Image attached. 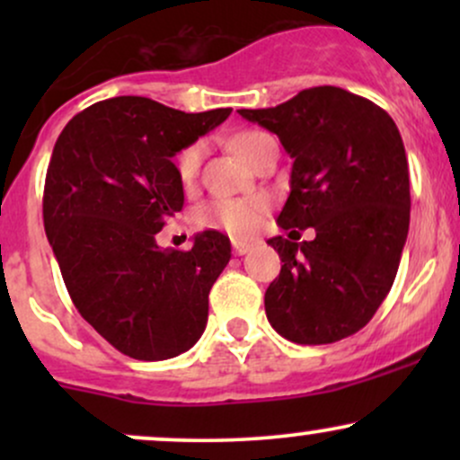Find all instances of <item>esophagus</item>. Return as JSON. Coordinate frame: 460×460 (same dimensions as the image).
I'll list each match as a JSON object with an SVG mask.
<instances>
[{
  "instance_id": "esophagus-1",
  "label": "esophagus",
  "mask_w": 460,
  "mask_h": 460,
  "mask_svg": "<svg viewBox=\"0 0 460 460\" xmlns=\"http://www.w3.org/2000/svg\"><path fill=\"white\" fill-rule=\"evenodd\" d=\"M251 244H248V242H234V252H235V255H246V252L248 251H251Z\"/></svg>"
}]
</instances>
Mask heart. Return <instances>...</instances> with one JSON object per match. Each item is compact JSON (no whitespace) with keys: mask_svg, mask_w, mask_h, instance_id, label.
Instances as JSON below:
<instances>
[{"mask_svg":"<svg viewBox=\"0 0 460 460\" xmlns=\"http://www.w3.org/2000/svg\"><path fill=\"white\" fill-rule=\"evenodd\" d=\"M261 136L266 134L257 129L240 131V134H235L234 138H231V146H234V151L242 157V160L248 162L252 146L257 145V140H260ZM200 157H203V145H200V142H194V145L186 146V149L177 155V177L181 179L183 183L194 181L200 166ZM266 209V199L260 197V194L235 199L218 197L200 205L197 214H194V220H197L199 226L226 231V234L235 237H248L260 229Z\"/></svg>","mask_w":460,"mask_h":460,"instance_id":"heart-1","label":"heart"}]
</instances>
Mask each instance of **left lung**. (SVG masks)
<instances>
[{"instance_id": "8db88e82", "label": "left lung", "mask_w": 460, "mask_h": 460, "mask_svg": "<svg viewBox=\"0 0 460 460\" xmlns=\"http://www.w3.org/2000/svg\"><path fill=\"white\" fill-rule=\"evenodd\" d=\"M237 112L277 134L294 160L277 218L289 237L268 240L283 261L263 298L268 322L294 344L355 335L392 289L409 234V164L394 119L337 86ZM309 226L314 241L291 240Z\"/></svg>"}]
</instances>
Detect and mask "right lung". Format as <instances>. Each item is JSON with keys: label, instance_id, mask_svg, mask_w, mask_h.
I'll list each match as a JSON object with an SVG mask.
<instances>
[{"label": "right lung", "instance_id": "1", "mask_svg": "<svg viewBox=\"0 0 460 460\" xmlns=\"http://www.w3.org/2000/svg\"><path fill=\"white\" fill-rule=\"evenodd\" d=\"M229 114L114 97L73 116L58 136L45 179L47 240L82 318L131 358L181 355L208 324L229 237L203 231L190 251H162L155 234L183 208L172 157Z\"/></svg>", "mask_w": 460, "mask_h": 460}]
</instances>
